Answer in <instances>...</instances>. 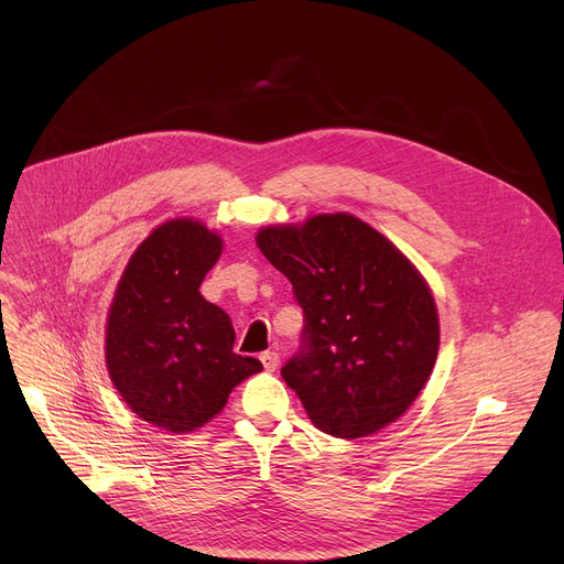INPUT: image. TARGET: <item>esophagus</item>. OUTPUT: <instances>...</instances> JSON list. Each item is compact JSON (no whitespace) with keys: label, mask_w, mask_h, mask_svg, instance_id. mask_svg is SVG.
Returning a JSON list of instances; mask_svg holds the SVG:
<instances>
[{"label":"esophagus","mask_w":564,"mask_h":564,"mask_svg":"<svg viewBox=\"0 0 564 564\" xmlns=\"http://www.w3.org/2000/svg\"><path fill=\"white\" fill-rule=\"evenodd\" d=\"M259 359L263 361V368H265L268 372H274V370L279 368V355H276V352H272V350L261 352V357H259Z\"/></svg>","instance_id":"esophagus-1"}]
</instances>
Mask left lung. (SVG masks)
I'll return each instance as SVG.
<instances>
[{"mask_svg":"<svg viewBox=\"0 0 564 564\" xmlns=\"http://www.w3.org/2000/svg\"><path fill=\"white\" fill-rule=\"evenodd\" d=\"M257 246L303 310L301 348L281 375L312 424L357 440L404 415L440 350L435 299L415 265L344 212L263 227Z\"/></svg>","mask_w":564,"mask_h":564,"instance_id":"left-lung-1","label":"left lung"}]
</instances>
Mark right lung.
Returning a JSON list of instances; mask_svg holds the SVG:
<instances>
[{"label": "right lung", "instance_id": "1", "mask_svg": "<svg viewBox=\"0 0 564 564\" xmlns=\"http://www.w3.org/2000/svg\"><path fill=\"white\" fill-rule=\"evenodd\" d=\"M223 240L194 218L155 227L129 259L107 318L109 377L144 422L192 433L263 370L234 348L229 316L198 292Z\"/></svg>", "mask_w": 564, "mask_h": 564}]
</instances>
